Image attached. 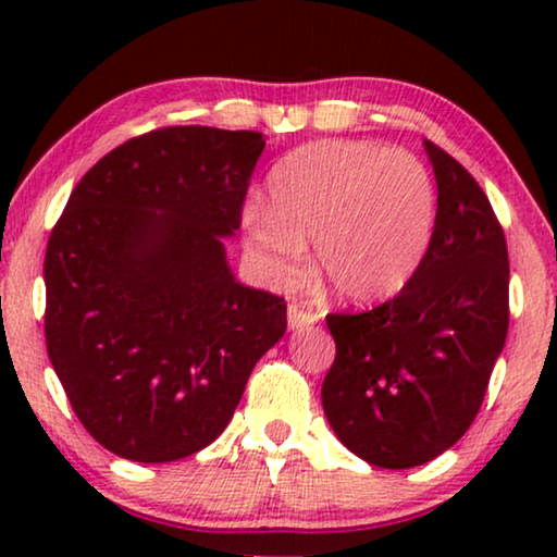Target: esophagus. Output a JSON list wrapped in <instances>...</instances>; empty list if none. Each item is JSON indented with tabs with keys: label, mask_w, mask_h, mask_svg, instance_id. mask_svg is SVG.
I'll return each instance as SVG.
<instances>
[{
	"label": "esophagus",
	"mask_w": 557,
	"mask_h": 557,
	"mask_svg": "<svg viewBox=\"0 0 557 557\" xmlns=\"http://www.w3.org/2000/svg\"><path fill=\"white\" fill-rule=\"evenodd\" d=\"M317 314L311 309H304L301 304H288V311H286V324L292 332H299V330H307V326L317 324Z\"/></svg>",
	"instance_id": "34e87169"
}]
</instances>
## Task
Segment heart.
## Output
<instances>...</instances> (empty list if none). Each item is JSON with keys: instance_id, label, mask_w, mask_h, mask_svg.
<instances>
[{"instance_id": "heart-1", "label": "heart", "mask_w": 557, "mask_h": 557, "mask_svg": "<svg viewBox=\"0 0 557 557\" xmlns=\"http://www.w3.org/2000/svg\"><path fill=\"white\" fill-rule=\"evenodd\" d=\"M271 210L243 212V240L271 284L299 276L307 240L342 301L391 299L413 278L436 227V189L413 154L360 139L292 151L269 177Z\"/></svg>"}]
</instances>
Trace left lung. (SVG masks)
Returning a JSON list of instances; mask_svg holds the SVG:
<instances>
[{
  "label": "left lung",
  "mask_w": 557,
  "mask_h": 557,
  "mask_svg": "<svg viewBox=\"0 0 557 557\" xmlns=\"http://www.w3.org/2000/svg\"><path fill=\"white\" fill-rule=\"evenodd\" d=\"M436 174L431 246L395 299L330 314L337 357L322 385L332 431L380 469H413L459 441L479 413L509 326L505 233L476 180L423 141Z\"/></svg>",
  "instance_id": "1"
}]
</instances>
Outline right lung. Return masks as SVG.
I'll return each mask as SVG.
<instances>
[{
    "label": "right lung",
    "mask_w": 557,
    "mask_h": 557,
    "mask_svg": "<svg viewBox=\"0 0 557 557\" xmlns=\"http://www.w3.org/2000/svg\"><path fill=\"white\" fill-rule=\"evenodd\" d=\"M263 147V134L212 126L144 134L88 170L50 235L52 370L121 459L210 446L284 337L286 301L235 281L225 253Z\"/></svg>",
    "instance_id": "obj_1"
}]
</instances>
